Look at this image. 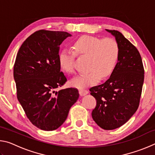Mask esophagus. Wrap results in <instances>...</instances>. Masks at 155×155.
<instances>
[{
  "label": "esophagus",
  "instance_id": "34e87169",
  "mask_svg": "<svg viewBox=\"0 0 155 155\" xmlns=\"http://www.w3.org/2000/svg\"><path fill=\"white\" fill-rule=\"evenodd\" d=\"M89 92H88V91L87 90H79V94H80V95L81 96H85V95H86V94H87Z\"/></svg>",
  "mask_w": 155,
  "mask_h": 155
}]
</instances>
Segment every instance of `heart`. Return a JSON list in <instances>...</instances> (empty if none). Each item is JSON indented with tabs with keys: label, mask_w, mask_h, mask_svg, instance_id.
<instances>
[{
	"label": "heart",
	"mask_w": 155,
	"mask_h": 155,
	"mask_svg": "<svg viewBox=\"0 0 155 155\" xmlns=\"http://www.w3.org/2000/svg\"><path fill=\"white\" fill-rule=\"evenodd\" d=\"M73 49L64 48L60 52L59 63L61 69L68 74L74 72L77 54L87 57L86 72L72 78L73 87L84 88L104 79L114 72L118 61L120 47L114 38L104 39L93 36H83L73 43Z\"/></svg>",
	"instance_id": "heart-1"
}]
</instances>
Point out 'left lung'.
Here are the masks:
<instances>
[{"mask_svg":"<svg viewBox=\"0 0 155 155\" xmlns=\"http://www.w3.org/2000/svg\"><path fill=\"white\" fill-rule=\"evenodd\" d=\"M119 44L118 61L114 72L101 85L91 87L96 100L91 116L100 127L113 130L124 124L140 104L144 79L142 60L136 47L119 31L106 29Z\"/></svg>","mask_w":155,"mask_h":155,"instance_id":"8db88e82","label":"left lung"}]
</instances>
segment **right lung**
Wrapping results in <instances>:
<instances>
[{
  "label": "right lung",
  "mask_w": 155,
  "mask_h": 155,
  "mask_svg": "<svg viewBox=\"0 0 155 155\" xmlns=\"http://www.w3.org/2000/svg\"><path fill=\"white\" fill-rule=\"evenodd\" d=\"M72 36L64 31H38L18 52L14 66L17 98L28 120L44 130H54L66 120L78 98L77 89L55 91L67 81L59 63V46Z\"/></svg>",
  "instance_id": "add662e5"
}]
</instances>
